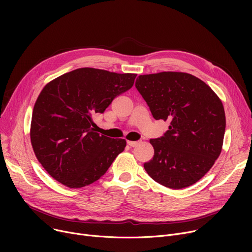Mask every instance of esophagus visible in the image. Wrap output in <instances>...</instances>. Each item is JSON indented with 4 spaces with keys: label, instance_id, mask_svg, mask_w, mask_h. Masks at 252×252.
<instances>
[{
    "label": "esophagus",
    "instance_id": "obj_1",
    "mask_svg": "<svg viewBox=\"0 0 252 252\" xmlns=\"http://www.w3.org/2000/svg\"><path fill=\"white\" fill-rule=\"evenodd\" d=\"M127 144L129 145L130 147H136L137 145L139 144V142L138 141H127Z\"/></svg>",
    "mask_w": 252,
    "mask_h": 252
}]
</instances>
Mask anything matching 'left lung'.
Instances as JSON below:
<instances>
[{
  "mask_svg": "<svg viewBox=\"0 0 252 252\" xmlns=\"http://www.w3.org/2000/svg\"><path fill=\"white\" fill-rule=\"evenodd\" d=\"M136 88L156 121L169 123L162 137L150 140L154 156L145 170L167 188L191 186L220 154L226 129L221 101L201 79L185 72L140 75Z\"/></svg>",
  "mask_w": 252,
  "mask_h": 252,
  "instance_id": "8db88e82",
  "label": "left lung"
}]
</instances>
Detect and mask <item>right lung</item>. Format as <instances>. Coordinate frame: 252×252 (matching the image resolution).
<instances>
[{"mask_svg": "<svg viewBox=\"0 0 252 252\" xmlns=\"http://www.w3.org/2000/svg\"><path fill=\"white\" fill-rule=\"evenodd\" d=\"M137 74L78 68L53 79L34 104L31 141L48 174L69 188L99 180L125 150V139L96 131L93 116L129 90Z\"/></svg>", "mask_w": 252, "mask_h": 252, "instance_id": "1", "label": "right lung"}]
</instances>
